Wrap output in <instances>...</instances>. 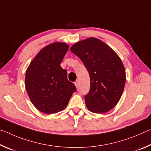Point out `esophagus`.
<instances>
[{"label": "esophagus", "mask_w": 151, "mask_h": 151, "mask_svg": "<svg viewBox=\"0 0 151 151\" xmlns=\"http://www.w3.org/2000/svg\"><path fill=\"white\" fill-rule=\"evenodd\" d=\"M75 85L76 86V87H78V81H76L75 82Z\"/></svg>", "instance_id": "obj_1"}]
</instances>
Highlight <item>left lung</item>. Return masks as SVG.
I'll list each match as a JSON object with an SVG mask.
<instances>
[{
  "label": "left lung",
  "mask_w": 151,
  "mask_h": 151,
  "mask_svg": "<svg viewBox=\"0 0 151 151\" xmlns=\"http://www.w3.org/2000/svg\"><path fill=\"white\" fill-rule=\"evenodd\" d=\"M81 58L90 76L91 88L85 96L87 109L104 113L118 103L123 92L126 73L119 55L103 41L91 37L70 47Z\"/></svg>",
  "instance_id": "8db88e82"
}]
</instances>
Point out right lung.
Segmentation results:
<instances>
[{"label":"right lung","mask_w":151,"mask_h":151,"mask_svg":"<svg viewBox=\"0 0 151 151\" xmlns=\"http://www.w3.org/2000/svg\"><path fill=\"white\" fill-rule=\"evenodd\" d=\"M68 48L65 42L50 43L39 51L27 69L24 81L28 96L43 113L63 111L76 91L60 65Z\"/></svg>","instance_id":"add662e5"}]
</instances>
